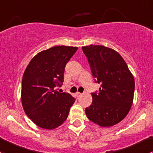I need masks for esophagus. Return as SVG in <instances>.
Instances as JSON below:
<instances>
[{"label": "esophagus", "mask_w": 153, "mask_h": 153, "mask_svg": "<svg viewBox=\"0 0 153 153\" xmlns=\"http://www.w3.org/2000/svg\"><path fill=\"white\" fill-rule=\"evenodd\" d=\"M77 97H81V96L82 95V94H82V93H80V92H77Z\"/></svg>", "instance_id": "esophagus-1"}]
</instances>
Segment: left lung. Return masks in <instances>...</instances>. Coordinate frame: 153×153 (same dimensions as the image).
Segmentation results:
<instances>
[{
    "label": "left lung",
    "mask_w": 153,
    "mask_h": 153,
    "mask_svg": "<svg viewBox=\"0 0 153 153\" xmlns=\"http://www.w3.org/2000/svg\"><path fill=\"white\" fill-rule=\"evenodd\" d=\"M99 91L91 93L92 102L86 108L87 118L102 127L120 123L129 112L133 100L134 78L126 62L114 50L102 45L82 47Z\"/></svg>",
    "instance_id": "obj_1"
}]
</instances>
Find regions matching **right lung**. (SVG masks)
I'll use <instances>...</instances> for the list:
<instances>
[{
  "mask_svg": "<svg viewBox=\"0 0 153 153\" xmlns=\"http://www.w3.org/2000/svg\"><path fill=\"white\" fill-rule=\"evenodd\" d=\"M77 47L55 46L39 53L27 66L22 80L25 114L36 125L54 129L67 120L75 97L55 89L64 82V68Z\"/></svg>",
  "mask_w": 153,
  "mask_h": 153,
  "instance_id": "obj_1",
  "label": "right lung"
}]
</instances>
